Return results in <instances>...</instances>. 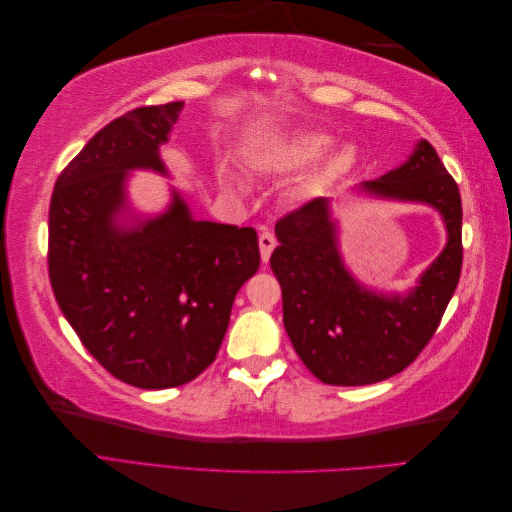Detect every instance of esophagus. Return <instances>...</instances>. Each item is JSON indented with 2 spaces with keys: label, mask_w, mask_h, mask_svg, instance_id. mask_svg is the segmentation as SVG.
<instances>
[{
  "label": "esophagus",
  "mask_w": 512,
  "mask_h": 512,
  "mask_svg": "<svg viewBox=\"0 0 512 512\" xmlns=\"http://www.w3.org/2000/svg\"><path fill=\"white\" fill-rule=\"evenodd\" d=\"M258 245H260V258H262V262H269V258H271V252L275 250V245H277V241H275V237L271 235L269 230H262L260 232V237H258Z\"/></svg>",
  "instance_id": "obj_1"
}]
</instances>
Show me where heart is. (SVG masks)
I'll use <instances>...</instances> for the list:
<instances>
[{
    "label": "heart",
    "mask_w": 512,
    "mask_h": 512,
    "mask_svg": "<svg viewBox=\"0 0 512 512\" xmlns=\"http://www.w3.org/2000/svg\"><path fill=\"white\" fill-rule=\"evenodd\" d=\"M333 145V136L316 130H294L265 143L252 156V168L265 175H290L312 166ZM356 166V151L352 145H339L329 151L312 173L292 192L294 200H309L322 194L335 181L346 177Z\"/></svg>",
    "instance_id": "heart-1"
}]
</instances>
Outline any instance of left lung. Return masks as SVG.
I'll return each mask as SVG.
<instances>
[{
  "label": "left lung",
  "mask_w": 512,
  "mask_h": 512,
  "mask_svg": "<svg viewBox=\"0 0 512 512\" xmlns=\"http://www.w3.org/2000/svg\"><path fill=\"white\" fill-rule=\"evenodd\" d=\"M363 190L433 207L448 241L401 297L367 290L348 273L327 198L309 200L275 224L280 245L271 269L282 286L286 333L305 367L335 386L374 384L404 371L436 333L461 275L459 188L427 141H418L406 164L365 181Z\"/></svg>",
  "instance_id": "1"
}]
</instances>
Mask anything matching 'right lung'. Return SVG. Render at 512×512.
I'll list each match as a JSON object with an SVG mask.
<instances>
[{
    "label": "right lung",
    "instance_id": "right-lung-1",
    "mask_svg": "<svg viewBox=\"0 0 512 512\" xmlns=\"http://www.w3.org/2000/svg\"><path fill=\"white\" fill-rule=\"evenodd\" d=\"M183 102L141 106L104 126L57 177L49 277L89 354L138 389H173L215 361L239 288L260 267L254 228L198 222L183 198L121 228L132 168L166 175L160 145Z\"/></svg>",
    "mask_w": 512,
    "mask_h": 512
}]
</instances>
